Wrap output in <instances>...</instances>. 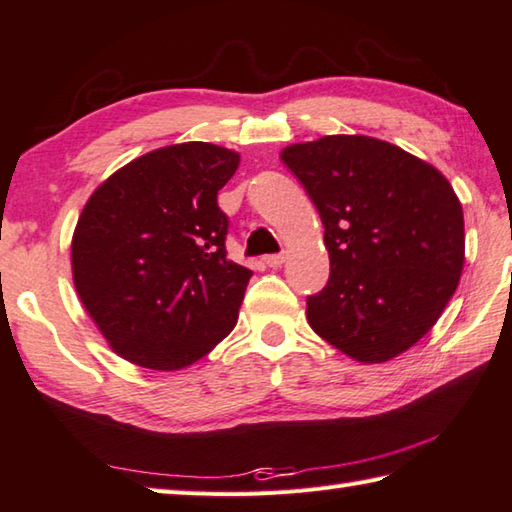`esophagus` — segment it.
<instances>
[{"mask_svg":"<svg viewBox=\"0 0 512 512\" xmlns=\"http://www.w3.org/2000/svg\"><path fill=\"white\" fill-rule=\"evenodd\" d=\"M284 259H287V257H284V253H280V255H266L264 257V264L271 266V268H280L284 264Z\"/></svg>","mask_w":512,"mask_h":512,"instance_id":"34e87169","label":"esophagus"}]
</instances>
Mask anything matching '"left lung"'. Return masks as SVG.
<instances>
[{
  "label": "left lung",
  "instance_id": "1",
  "mask_svg": "<svg viewBox=\"0 0 512 512\" xmlns=\"http://www.w3.org/2000/svg\"><path fill=\"white\" fill-rule=\"evenodd\" d=\"M280 158L325 225L332 273L307 298L311 329L361 363L409 350L436 325L461 280L463 207L449 180L366 135L291 144Z\"/></svg>",
  "mask_w": 512,
  "mask_h": 512
}]
</instances>
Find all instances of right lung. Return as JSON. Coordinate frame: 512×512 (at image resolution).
I'll list each match as a JSON object with an SVG mask.
<instances>
[{
	"label": "right lung",
	"instance_id": "1",
	"mask_svg": "<svg viewBox=\"0 0 512 512\" xmlns=\"http://www.w3.org/2000/svg\"><path fill=\"white\" fill-rule=\"evenodd\" d=\"M239 153L164 146L112 173L72 239L74 287L110 348L135 366L180 370L237 323L253 271L228 259L216 203Z\"/></svg>",
	"mask_w": 512,
	"mask_h": 512
}]
</instances>
